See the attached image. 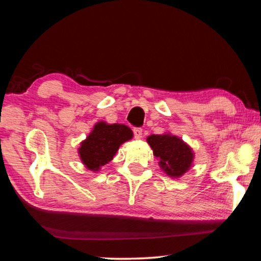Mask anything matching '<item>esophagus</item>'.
Returning a JSON list of instances; mask_svg holds the SVG:
<instances>
[{
  "mask_svg": "<svg viewBox=\"0 0 261 261\" xmlns=\"http://www.w3.org/2000/svg\"><path fill=\"white\" fill-rule=\"evenodd\" d=\"M134 136L136 139H140L141 137H143V130L140 129V127H135L134 129Z\"/></svg>",
  "mask_w": 261,
  "mask_h": 261,
  "instance_id": "obj_1",
  "label": "esophagus"
}]
</instances>
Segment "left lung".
Returning a JSON list of instances; mask_svg holds the SVG:
<instances>
[{
    "label": "left lung",
    "instance_id": "8db88e82",
    "mask_svg": "<svg viewBox=\"0 0 261 261\" xmlns=\"http://www.w3.org/2000/svg\"><path fill=\"white\" fill-rule=\"evenodd\" d=\"M147 143L158 158L159 165L165 173L173 178L183 176L191 168L194 153L187 143L171 134L151 135Z\"/></svg>",
    "mask_w": 261,
    "mask_h": 261
}]
</instances>
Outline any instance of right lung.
<instances>
[{"instance_id":"right-lung-1","label":"right lung","mask_w":261,"mask_h":261,"mask_svg":"<svg viewBox=\"0 0 261 261\" xmlns=\"http://www.w3.org/2000/svg\"><path fill=\"white\" fill-rule=\"evenodd\" d=\"M134 134L124 124H108L98 122L93 130L82 141L78 149L79 158L88 170L98 171L106 163L113 160L121 145L130 140Z\"/></svg>"}]
</instances>
